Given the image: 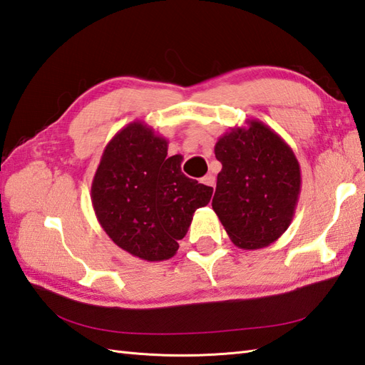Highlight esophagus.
I'll return each instance as SVG.
<instances>
[{
  "label": "esophagus",
  "mask_w": 365,
  "mask_h": 365,
  "mask_svg": "<svg viewBox=\"0 0 365 365\" xmlns=\"http://www.w3.org/2000/svg\"><path fill=\"white\" fill-rule=\"evenodd\" d=\"M204 185H207V187H210V188H215V177H213L212 174H207L205 177H202V180H201Z\"/></svg>",
  "instance_id": "1"
}]
</instances>
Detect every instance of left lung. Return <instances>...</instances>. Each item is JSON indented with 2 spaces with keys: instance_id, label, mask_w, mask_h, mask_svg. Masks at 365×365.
<instances>
[{
  "instance_id": "8db88e82",
  "label": "left lung",
  "mask_w": 365,
  "mask_h": 365,
  "mask_svg": "<svg viewBox=\"0 0 365 365\" xmlns=\"http://www.w3.org/2000/svg\"><path fill=\"white\" fill-rule=\"evenodd\" d=\"M221 163L212 207L239 248L256 250L288 230L301 195L294 152L259 120L232 128L215 144Z\"/></svg>"
}]
</instances>
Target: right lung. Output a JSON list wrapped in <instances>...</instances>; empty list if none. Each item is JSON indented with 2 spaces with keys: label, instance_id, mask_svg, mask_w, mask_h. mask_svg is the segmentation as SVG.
<instances>
[{
  "label": "right lung",
  "instance_id": "obj_1",
  "mask_svg": "<svg viewBox=\"0 0 365 365\" xmlns=\"http://www.w3.org/2000/svg\"><path fill=\"white\" fill-rule=\"evenodd\" d=\"M180 163L144 121L121 128L104 148L91 204L113 244L135 258H173L195 212L210 202L213 188L188 178Z\"/></svg>",
  "mask_w": 365,
  "mask_h": 365
}]
</instances>
